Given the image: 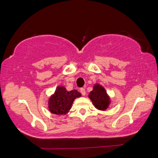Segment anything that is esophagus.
<instances>
[{"instance_id": "1", "label": "esophagus", "mask_w": 158, "mask_h": 158, "mask_svg": "<svg viewBox=\"0 0 158 158\" xmlns=\"http://www.w3.org/2000/svg\"><path fill=\"white\" fill-rule=\"evenodd\" d=\"M80 92H81V94L83 95V96H84V95L86 94V91H85V89H84V88L80 89Z\"/></svg>"}]
</instances>
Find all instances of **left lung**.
I'll list each match as a JSON object with an SVG mask.
<instances>
[{"label":"left lung","mask_w":158,"mask_h":158,"mask_svg":"<svg viewBox=\"0 0 158 158\" xmlns=\"http://www.w3.org/2000/svg\"><path fill=\"white\" fill-rule=\"evenodd\" d=\"M89 97L93 102L95 107L100 110H105L110 104V98L104 89L99 84H95L93 90L89 93Z\"/></svg>","instance_id":"obj_1"}]
</instances>
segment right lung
Segmentation results:
<instances>
[{
	"mask_svg": "<svg viewBox=\"0 0 158 158\" xmlns=\"http://www.w3.org/2000/svg\"><path fill=\"white\" fill-rule=\"evenodd\" d=\"M79 97L81 94L78 91L74 89L68 92L63 86H59L48 101L49 110L56 114H65L72 107L74 99Z\"/></svg>",
	"mask_w": 158,
	"mask_h": 158,
	"instance_id": "obj_1",
	"label": "right lung"
}]
</instances>
